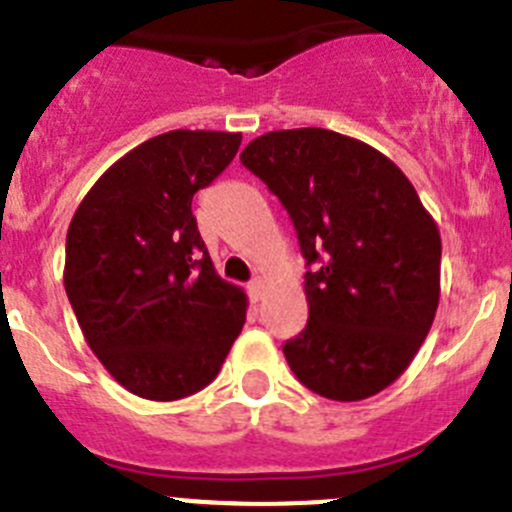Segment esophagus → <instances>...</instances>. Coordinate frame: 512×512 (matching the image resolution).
<instances>
[{
  "label": "esophagus",
  "mask_w": 512,
  "mask_h": 512,
  "mask_svg": "<svg viewBox=\"0 0 512 512\" xmlns=\"http://www.w3.org/2000/svg\"><path fill=\"white\" fill-rule=\"evenodd\" d=\"M247 293H250V298L255 300V303H257V300H262V295H265V280H262V278L252 280V283L247 285Z\"/></svg>",
  "instance_id": "obj_1"
}]
</instances>
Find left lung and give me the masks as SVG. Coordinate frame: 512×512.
Instances as JSON below:
<instances>
[{"label": "left lung", "mask_w": 512, "mask_h": 512, "mask_svg": "<svg viewBox=\"0 0 512 512\" xmlns=\"http://www.w3.org/2000/svg\"><path fill=\"white\" fill-rule=\"evenodd\" d=\"M240 161L288 209L308 326L283 346L303 386L361 401L394 384L432 328L442 240L412 181L381 151L328 128L270 131Z\"/></svg>", "instance_id": "obj_1"}]
</instances>
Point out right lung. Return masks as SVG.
I'll use <instances>...</instances> for the list:
<instances>
[{"mask_svg": "<svg viewBox=\"0 0 512 512\" xmlns=\"http://www.w3.org/2000/svg\"><path fill=\"white\" fill-rule=\"evenodd\" d=\"M242 133L148 138L85 194L65 242V293L85 341L131 394L176 401L222 369L247 295L217 275L191 199L234 159Z\"/></svg>", "mask_w": 512, "mask_h": 512, "instance_id": "add662e5", "label": "right lung"}]
</instances>
